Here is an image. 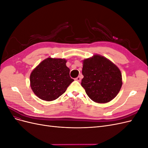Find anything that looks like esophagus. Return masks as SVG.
Wrapping results in <instances>:
<instances>
[{
    "label": "esophagus",
    "instance_id": "obj_1",
    "mask_svg": "<svg viewBox=\"0 0 148 148\" xmlns=\"http://www.w3.org/2000/svg\"><path fill=\"white\" fill-rule=\"evenodd\" d=\"M75 80H77V81H78V82H81V80H82V77H81V76H78V77H77V78H75Z\"/></svg>",
    "mask_w": 148,
    "mask_h": 148
}]
</instances>
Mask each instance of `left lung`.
<instances>
[{
  "mask_svg": "<svg viewBox=\"0 0 148 148\" xmlns=\"http://www.w3.org/2000/svg\"><path fill=\"white\" fill-rule=\"evenodd\" d=\"M81 84L88 97L97 103L112 100L122 85V73L118 67L99 55L83 60Z\"/></svg>",
  "mask_w": 148,
  "mask_h": 148,
  "instance_id": "obj_1",
  "label": "left lung"
}]
</instances>
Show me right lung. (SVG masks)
<instances>
[{
    "instance_id": "obj_1",
    "label": "right lung",
    "mask_w": 148,
    "mask_h": 148,
    "mask_svg": "<svg viewBox=\"0 0 148 148\" xmlns=\"http://www.w3.org/2000/svg\"><path fill=\"white\" fill-rule=\"evenodd\" d=\"M66 62L65 59L49 57L31 72V88L40 99L47 101L57 99L74 81L70 77V69Z\"/></svg>"
}]
</instances>
